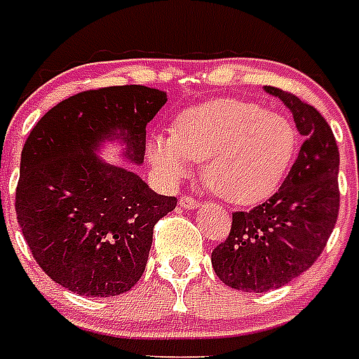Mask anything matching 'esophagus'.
Segmentation results:
<instances>
[{
    "instance_id": "34e87169",
    "label": "esophagus",
    "mask_w": 359,
    "mask_h": 359,
    "mask_svg": "<svg viewBox=\"0 0 359 359\" xmlns=\"http://www.w3.org/2000/svg\"><path fill=\"white\" fill-rule=\"evenodd\" d=\"M180 207H184V209H198L199 201H196V199L190 198V196H182V198H180Z\"/></svg>"
}]
</instances>
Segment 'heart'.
<instances>
[{"label": "heart", "instance_id": "b5f03b06", "mask_svg": "<svg viewBox=\"0 0 359 359\" xmlns=\"http://www.w3.org/2000/svg\"><path fill=\"white\" fill-rule=\"evenodd\" d=\"M297 152L294 126L252 101L222 97L194 105L177 116L171 133L149 141L156 171L169 182L203 161V180L218 198L256 205L283 184Z\"/></svg>", "mask_w": 359, "mask_h": 359}]
</instances>
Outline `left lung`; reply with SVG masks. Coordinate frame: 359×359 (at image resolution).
Listing matches in <instances>:
<instances>
[{
  "label": "left lung",
  "instance_id": "1",
  "mask_svg": "<svg viewBox=\"0 0 359 359\" xmlns=\"http://www.w3.org/2000/svg\"><path fill=\"white\" fill-rule=\"evenodd\" d=\"M294 114L299 156L269 201L233 212L228 239L212 250L216 277L243 292L280 288L324 252L339 215V149L324 116L275 86H265Z\"/></svg>",
  "mask_w": 359,
  "mask_h": 359
}]
</instances>
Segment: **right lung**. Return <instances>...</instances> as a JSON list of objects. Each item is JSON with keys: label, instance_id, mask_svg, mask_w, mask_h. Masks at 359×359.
<instances>
[{"label": "right lung", "instance_id": "right-lung-1", "mask_svg": "<svg viewBox=\"0 0 359 359\" xmlns=\"http://www.w3.org/2000/svg\"><path fill=\"white\" fill-rule=\"evenodd\" d=\"M165 101V92L139 84L86 90L52 107L29 131L16 218L35 262L60 286L109 297L143 275L156 222L177 207V198L156 194L95 150L120 139L126 160L141 165L147 124Z\"/></svg>", "mask_w": 359, "mask_h": 359}]
</instances>
